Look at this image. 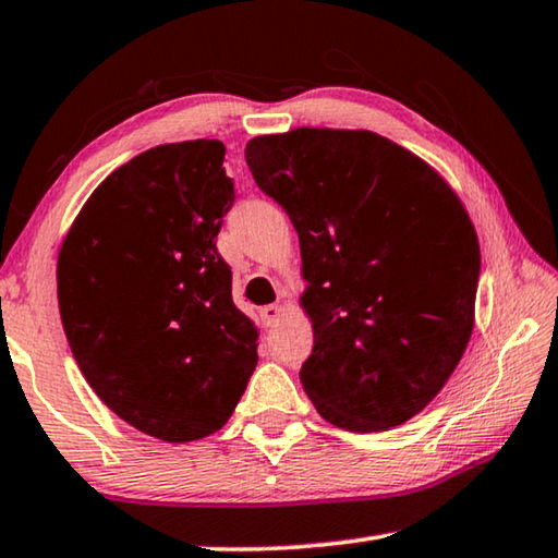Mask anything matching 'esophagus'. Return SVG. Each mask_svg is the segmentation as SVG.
<instances>
[{
	"label": "esophagus",
	"instance_id": "esophagus-1",
	"mask_svg": "<svg viewBox=\"0 0 558 558\" xmlns=\"http://www.w3.org/2000/svg\"><path fill=\"white\" fill-rule=\"evenodd\" d=\"M282 313H286V310H282L280 305H266V307H260V319H263V325H266V327L278 325V323H280V317H282Z\"/></svg>",
	"mask_w": 558,
	"mask_h": 558
}]
</instances>
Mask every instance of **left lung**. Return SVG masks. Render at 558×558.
<instances>
[{
  "instance_id": "obj_1",
  "label": "left lung",
  "mask_w": 558,
  "mask_h": 558,
  "mask_svg": "<svg viewBox=\"0 0 558 558\" xmlns=\"http://www.w3.org/2000/svg\"><path fill=\"white\" fill-rule=\"evenodd\" d=\"M245 162L300 239L315 332L302 389L337 428L401 426L440 393L475 327L480 243L460 196L369 130L260 135Z\"/></svg>"
}]
</instances>
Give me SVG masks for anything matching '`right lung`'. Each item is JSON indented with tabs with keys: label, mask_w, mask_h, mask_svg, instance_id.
Instances as JSON below:
<instances>
[{
	"label": "right lung",
	"mask_w": 558,
	"mask_h": 558,
	"mask_svg": "<svg viewBox=\"0 0 558 558\" xmlns=\"http://www.w3.org/2000/svg\"><path fill=\"white\" fill-rule=\"evenodd\" d=\"M219 140L159 145L102 179L56 266L65 339L98 399L165 442L211 436L258 364L216 235L235 199Z\"/></svg>",
	"instance_id": "right-lung-1"
}]
</instances>
